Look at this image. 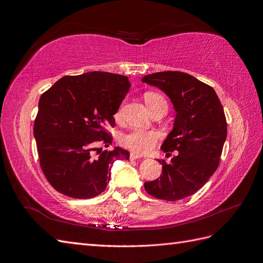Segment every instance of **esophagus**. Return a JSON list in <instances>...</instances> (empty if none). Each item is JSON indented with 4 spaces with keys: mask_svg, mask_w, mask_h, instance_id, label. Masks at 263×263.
Returning a JSON list of instances; mask_svg holds the SVG:
<instances>
[{
    "mask_svg": "<svg viewBox=\"0 0 263 263\" xmlns=\"http://www.w3.org/2000/svg\"><path fill=\"white\" fill-rule=\"evenodd\" d=\"M140 158H141V156L136 154V153H132L130 154V159H132V160H136V159H140Z\"/></svg>",
    "mask_w": 263,
    "mask_h": 263,
    "instance_id": "obj_1",
    "label": "esophagus"
}]
</instances>
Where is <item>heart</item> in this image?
Masks as SVG:
<instances>
[{"label": "heart", "instance_id": "obj_1", "mask_svg": "<svg viewBox=\"0 0 263 263\" xmlns=\"http://www.w3.org/2000/svg\"><path fill=\"white\" fill-rule=\"evenodd\" d=\"M145 100L149 108L158 104V103H165L166 104L165 100L161 95L155 93H147L145 95ZM159 135L155 130L135 128L124 134L121 138V142L123 146L132 149L135 153L146 154L155 147Z\"/></svg>", "mask_w": 263, "mask_h": 263}]
</instances>
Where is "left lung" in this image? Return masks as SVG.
<instances>
[{"mask_svg": "<svg viewBox=\"0 0 263 263\" xmlns=\"http://www.w3.org/2000/svg\"><path fill=\"white\" fill-rule=\"evenodd\" d=\"M141 81L168 95L177 113L161 149L178 155L169 164L159 160L161 176L145 182V190L160 200H182L197 192L217 169L227 138L224 108L212 86L180 71L156 72Z\"/></svg>", "mask_w": 263, "mask_h": 263, "instance_id": "obj_1", "label": "left lung"}]
</instances>
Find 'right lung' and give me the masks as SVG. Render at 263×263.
Listing matches in <instances>:
<instances>
[{
  "mask_svg": "<svg viewBox=\"0 0 263 263\" xmlns=\"http://www.w3.org/2000/svg\"><path fill=\"white\" fill-rule=\"evenodd\" d=\"M128 78L104 71L67 76L46 91L38 103L34 137L42 170L58 192L91 198L106 189L115 160H128L127 150L98 151L113 138L114 115L128 93Z\"/></svg>",
  "mask_w": 263,
  "mask_h": 263,
  "instance_id": "obj_1",
  "label": "right lung"
}]
</instances>
